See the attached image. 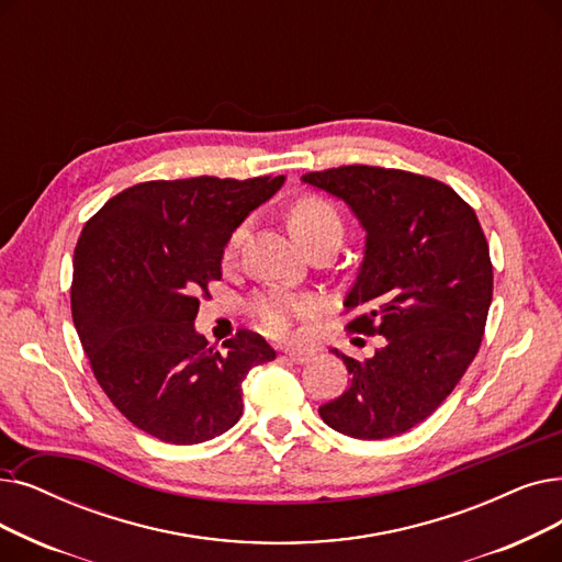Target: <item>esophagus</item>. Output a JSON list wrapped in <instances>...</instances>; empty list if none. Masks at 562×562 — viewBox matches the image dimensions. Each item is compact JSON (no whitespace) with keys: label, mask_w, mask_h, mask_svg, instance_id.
Here are the masks:
<instances>
[{"label":"esophagus","mask_w":562,"mask_h":562,"mask_svg":"<svg viewBox=\"0 0 562 562\" xmlns=\"http://www.w3.org/2000/svg\"><path fill=\"white\" fill-rule=\"evenodd\" d=\"M284 358L291 360V362H296V364H305L314 358V353L312 351H284Z\"/></svg>","instance_id":"esophagus-1"}]
</instances>
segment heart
I'll return each mask as SVG.
<instances>
[{"label":"heart","instance_id":"1","mask_svg":"<svg viewBox=\"0 0 562 562\" xmlns=\"http://www.w3.org/2000/svg\"><path fill=\"white\" fill-rule=\"evenodd\" d=\"M289 229L299 240L322 232H341V217L337 209L328 200L319 198V194H303V198H299L289 209ZM243 232L246 229L238 227L232 234L229 252L236 250ZM310 310V301L284 294V291H268V294H261L252 305L257 324L276 337L291 335L296 319H301Z\"/></svg>","mask_w":562,"mask_h":562}]
</instances>
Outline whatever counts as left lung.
Segmentation results:
<instances>
[{
    "instance_id": "1",
    "label": "left lung",
    "mask_w": 562,
    "mask_h": 562,
    "mask_svg": "<svg viewBox=\"0 0 562 562\" xmlns=\"http://www.w3.org/2000/svg\"><path fill=\"white\" fill-rule=\"evenodd\" d=\"M301 181L345 202L364 229L345 299L360 314L347 328L385 337L362 362L333 351L351 379L319 416L362 441L404 434L443 404L480 349L494 271L477 215L450 186L402 169L347 165Z\"/></svg>"
}]
</instances>
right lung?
Here are the masks:
<instances>
[{"label":"right lung","mask_w":562,"mask_h":562,"mask_svg":"<svg viewBox=\"0 0 562 562\" xmlns=\"http://www.w3.org/2000/svg\"><path fill=\"white\" fill-rule=\"evenodd\" d=\"M282 183L146 181L105 202L80 234L70 310L93 376L137 429L165 443H204L232 429L243 379L276 358L250 330L215 351L194 316L209 282L223 278L234 229Z\"/></svg>","instance_id":"1"}]
</instances>
